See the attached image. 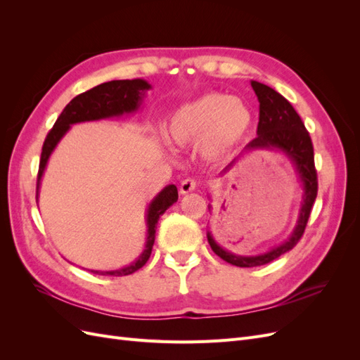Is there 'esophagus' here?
Returning a JSON list of instances; mask_svg holds the SVG:
<instances>
[{
	"mask_svg": "<svg viewBox=\"0 0 360 360\" xmlns=\"http://www.w3.org/2000/svg\"><path fill=\"white\" fill-rule=\"evenodd\" d=\"M195 188H197V181H195L193 179H186L183 180L181 184H180V193H189L192 191H195Z\"/></svg>",
	"mask_w": 360,
	"mask_h": 360,
	"instance_id": "esophagus-1",
	"label": "esophagus"
}]
</instances>
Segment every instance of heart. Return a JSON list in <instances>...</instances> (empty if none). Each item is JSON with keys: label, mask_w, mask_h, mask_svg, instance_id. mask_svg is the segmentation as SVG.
<instances>
[{"label": "heart", "mask_w": 360, "mask_h": 360, "mask_svg": "<svg viewBox=\"0 0 360 360\" xmlns=\"http://www.w3.org/2000/svg\"><path fill=\"white\" fill-rule=\"evenodd\" d=\"M252 120V110L240 97L207 93L179 106L165 129L174 144L189 147L201 143L202 156L216 160L240 143Z\"/></svg>", "instance_id": "b5f03b06"}]
</instances>
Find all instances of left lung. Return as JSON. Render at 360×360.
<instances>
[{
	"label": "left lung",
	"mask_w": 360,
	"mask_h": 360,
	"mask_svg": "<svg viewBox=\"0 0 360 360\" xmlns=\"http://www.w3.org/2000/svg\"><path fill=\"white\" fill-rule=\"evenodd\" d=\"M250 85H252L259 102V122L257 127V138L250 141L245 151L279 150L284 155H287L299 174V179L303 186V197L297 225L294 228L290 238L282 245L270 249L269 252L254 257L236 255L217 243L212 233H207V240H209L213 252L217 257H221L224 261H226V263L237 267H257L267 264L296 246L304 233V228H307L312 205L315 198H317L319 191L317 171H315L314 165L312 141L302 118L285 97L281 96L274 89L257 81H250ZM236 160L237 159H234L224 169V174L234 167ZM212 207L209 205V210Z\"/></svg>",
	"instance_id": "obj_1"
}]
</instances>
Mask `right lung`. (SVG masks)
I'll return each instance as SVG.
<instances>
[{
    "mask_svg": "<svg viewBox=\"0 0 360 360\" xmlns=\"http://www.w3.org/2000/svg\"><path fill=\"white\" fill-rule=\"evenodd\" d=\"M151 89V85L144 79H120V81H110L103 82L101 85L94 86V89L81 93L72 99L68 106L64 108L60 117L57 118L56 124L49 130V134L43 143L41 147V156L39 163V174H37V193L36 198H39V188L40 180L43 176V171L46 168L48 159L53 148L57 147L60 139L66 135L68 130L72 124L82 123V122H94V120L102 118H111L118 117L123 114L135 112L141 102H143V96L147 90ZM179 200V192L176 184H168L163 188L156 198L150 202L147 210V242L146 249L143 254L138 257L130 266H126L120 270H110V271H99L91 270L93 274L108 275V276H126L134 274V271L143 267L150 255L151 249L155 245V236H156V226L159 217L167 212V209Z\"/></svg>",
    "mask_w": 360,
    "mask_h": 360,
    "instance_id": "obj_1",
    "label": "right lung"
}]
</instances>
